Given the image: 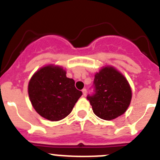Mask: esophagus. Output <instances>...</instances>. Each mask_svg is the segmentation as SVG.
Listing matches in <instances>:
<instances>
[{"instance_id": "obj_1", "label": "esophagus", "mask_w": 160, "mask_h": 160, "mask_svg": "<svg viewBox=\"0 0 160 160\" xmlns=\"http://www.w3.org/2000/svg\"><path fill=\"white\" fill-rule=\"evenodd\" d=\"M82 94H83V95H84V96L87 95V89H82Z\"/></svg>"}]
</instances>
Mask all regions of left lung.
<instances>
[{"label":"left lung","instance_id":"1","mask_svg":"<svg viewBox=\"0 0 160 160\" xmlns=\"http://www.w3.org/2000/svg\"><path fill=\"white\" fill-rule=\"evenodd\" d=\"M94 91L87 96L94 114L112 120L127 111L132 98L131 86L122 73L111 66H104L94 74Z\"/></svg>","mask_w":160,"mask_h":160}]
</instances>
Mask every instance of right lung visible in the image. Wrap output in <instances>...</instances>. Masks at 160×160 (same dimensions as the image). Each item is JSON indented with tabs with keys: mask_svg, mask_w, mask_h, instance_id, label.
<instances>
[{
	"mask_svg": "<svg viewBox=\"0 0 160 160\" xmlns=\"http://www.w3.org/2000/svg\"><path fill=\"white\" fill-rule=\"evenodd\" d=\"M62 66L50 64L37 70L28 86L29 100L38 114L49 121L66 118L82 93Z\"/></svg>",
	"mask_w": 160,
	"mask_h": 160,
	"instance_id": "add662e5",
	"label": "right lung"
}]
</instances>
